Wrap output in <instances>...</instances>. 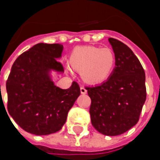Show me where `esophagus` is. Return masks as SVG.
<instances>
[{"instance_id":"obj_1","label":"esophagus","mask_w":160,"mask_h":160,"mask_svg":"<svg viewBox=\"0 0 160 160\" xmlns=\"http://www.w3.org/2000/svg\"><path fill=\"white\" fill-rule=\"evenodd\" d=\"M80 91H81V93H82V94H85V93H87V90L85 89L83 86H82V87L80 88Z\"/></svg>"}]
</instances>
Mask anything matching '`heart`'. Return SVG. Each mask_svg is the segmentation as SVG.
I'll return each instance as SVG.
<instances>
[{"instance_id": "1", "label": "heart", "mask_w": 160, "mask_h": 160, "mask_svg": "<svg viewBox=\"0 0 160 160\" xmlns=\"http://www.w3.org/2000/svg\"><path fill=\"white\" fill-rule=\"evenodd\" d=\"M116 55L110 48L85 46L76 48L71 53L69 64L81 72L82 78L90 83L106 81L113 70Z\"/></svg>"}]
</instances>
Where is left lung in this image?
Wrapping results in <instances>:
<instances>
[{
	"label": "left lung",
	"mask_w": 160,
	"mask_h": 160,
	"mask_svg": "<svg viewBox=\"0 0 160 160\" xmlns=\"http://www.w3.org/2000/svg\"><path fill=\"white\" fill-rule=\"evenodd\" d=\"M116 55L115 68L105 82L87 87L91 122L104 135H119L138 122L146 101L145 72L137 57L122 42L108 38Z\"/></svg>",
	"instance_id": "left-lung-1"
}]
</instances>
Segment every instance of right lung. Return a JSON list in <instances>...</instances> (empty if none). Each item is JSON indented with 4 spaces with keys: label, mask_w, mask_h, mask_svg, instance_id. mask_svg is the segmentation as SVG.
<instances>
[{
    "label": "right lung",
    "mask_w": 160,
    "mask_h": 160,
    "mask_svg": "<svg viewBox=\"0 0 160 160\" xmlns=\"http://www.w3.org/2000/svg\"><path fill=\"white\" fill-rule=\"evenodd\" d=\"M62 51L59 43L35 44L18 57L6 82L9 115L22 129L35 135L59 131L80 95L76 82L61 89L52 79V71L64 72L58 61Z\"/></svg>",
    "instance_id": "add662e5"
}]
</instances>
